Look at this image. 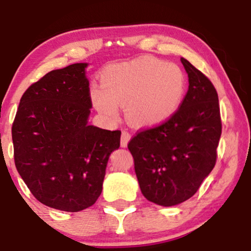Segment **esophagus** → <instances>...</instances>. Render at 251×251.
Returning <instances> with one entry per match:
<instances>
[{"label": "esophagus", "instance_id": "1", "mask_svg": "<svg viewBox=\"0 0 251 251\" xmlns=\"http://www.w3.org/2000/svg\"><path fill=\"white\" fill-rule=\"evenodd\" d=\"M129 139H131V134H129L128 132L123 131L122 139H120V144H122V148H127V144L129 142Z\"/></svg>", "mask_w": 251, "mask_h": 251}]
</instances>
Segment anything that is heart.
<instances>
[{
    "label": "heart",
    "instance_id": "heart-1",
    "mask_svg": "<svg viewBox=\"0 0 251 251\" xmlns=\"http://www.w3.org/2000/svg\"><path fill=\"white\" fill-rule=\"evenodd\" d=\"M186 92L179 66L144 56L114 63L101 73V86H92V103L106 119L113 120L126 105L128 120L137 127H157L178 112Z\"/></svg>",
    "mask_w": 251,
    "mask_h": 251
}]
</instances>
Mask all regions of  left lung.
<instances>
[{
    "label": "left lung",
    "instance_id": "obj_1",
    "mask_svg": "<svg viewBox=\"0 0 251 251\" xmlns=\"http://www.w3.org/2000/svg\"><path fill=\"white\" fill-rule=\"evenodd\" d=\"M189 89L169 122L139 132L128 143L142 194L162 206L191 198L216 164L222 133L217 92L211 81L181 57Z\"/></svg>",
    "mask_w": 251,
    "mask_h": 251
}]
</instances>
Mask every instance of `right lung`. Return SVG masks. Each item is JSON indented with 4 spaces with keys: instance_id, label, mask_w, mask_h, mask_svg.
I'll use <instances>...</instances> for the list:
<instances>
[{
    "instance_id": "obj_1",
    "label": "right lung",
    "mask_w": 251,
    "mask_h": 251,
    "mask_svg": "<svg viewBox=\"0 0 251 251\" xmlns=\"http://www.w3.org/2000/svg\"><path fill=\"white\" fill-rule=\"evenodd\" d=\"M88 63L54 70L20 100L11 135L15 166L37 201L77 212L102 191L108 158L120 146V131L89 125Z\"/></svg>"
}]
</instances>
